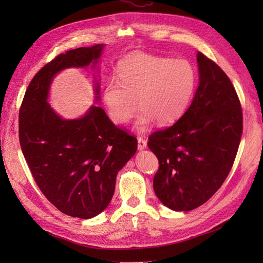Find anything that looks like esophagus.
<instances>
[{
	"label": "esophagus",
	"instance_id": "1",
	"mask_svg": "<svg viewBox=\"0 0 263 263\" xmlns=\"http://www.w3.org/2000/svg\"><path fill=\"white\" fill-rule=\"evenodd\" d=\"M138 141V150H145L147 148V141L142 138V137H138L137 138Z\"/></svg>",
	"mask_w": 263,
	"mask_h": 263
}]
</instances>
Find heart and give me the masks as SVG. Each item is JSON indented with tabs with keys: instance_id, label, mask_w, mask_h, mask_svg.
I'll list each match as a JSON object with an SVG mask.
<instances>
[{
	"instance_id": "obj_1",
	"label": "heart",
	"mask_w": 263,
	"mask_h": 263,
	"mask_svg": "<svg viewBox=\"0 0 263 263\" xmlns=\"http://www.w3.org/2000/svg\"><path fill=\"white\" fill-rule=\"evenodd\" d=\"M117 79H110L102 93L110 121L128 123L137 110L135 124L145 133L154 122L159 126L177 123L193 100L197 74L192 63L145 52H134L119 61Z\"/></svg>"
}]
</instances>
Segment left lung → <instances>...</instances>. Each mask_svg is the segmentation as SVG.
Wrapping results in <instances>:
<instances>
[{"label":"left lung","instance_id":"left-lung-1","mask_svg":"<svg viewBox=\"0 0 263 263\" xmlns=\"http://www.w3.org/2000/svg\"><path fill=\"white\" fill-rule=\"evenodd\" d=\"M198 86L186 113L154 133L148 147L159 160L157 197L166 208L189 212L216 193L226 180L242 133V110L229 78L198 51Z\"/></svg>","mask_w":263,"mask_h":263}]
</instances>
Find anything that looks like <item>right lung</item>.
Listing matches in <instances>:
<instances>
[{
  "mask_svg": "<svg viewBox=\"0 0 263 263\" xmlns=\"http://www.w3.org/2000/svg\"><path fill=\"white\" fill-rule=\"evenodd\" d=\"M104 44L61 53L38 71L20 109V142L31 174L44 195L60 212L89 219L112 200L118 171L137 151V139L119 129L105 110L92 105L67 119L48 103L50 86L69 68L99 70ZM94 102L100 80L94 76Z\"/></svg>",
  "mask_w": 263,
  "mask_h": 263,
  "instance_id": "obj_1",
  "label": "right lung"
}]
</instances>
